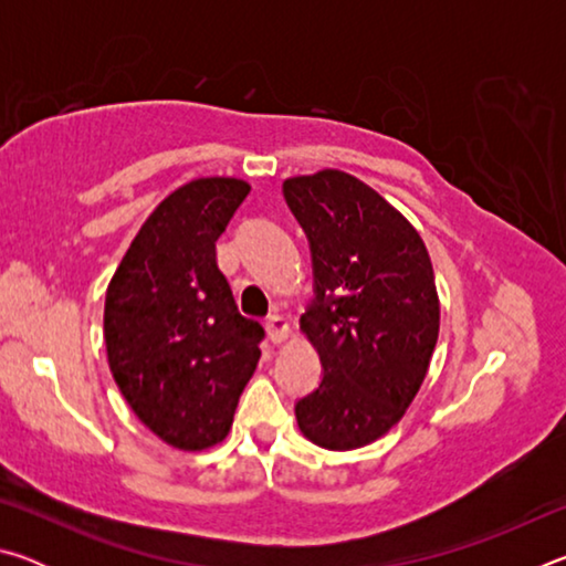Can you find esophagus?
Masks as SVG:
<instances>
[{"instance_id":"34e87169","label":"esophagus","mask_w":566,"mask_h":566,"mask_svg":"<svg viewBox=\"0 0 566 566\" xmlns=\"http://www.w3.org/2000/svg\"><path fill=\"white\" fill-rule=\"evenodd\" d=\"M266 332H270V339L274 344H282L290 337V322H286L282 314H272V317L266 319Z\"/></svg>"}]
</instances>
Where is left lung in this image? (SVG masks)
I'll use <instances>...</instances> for the list:
<instances>
[{
    "instance_id": "8db88e82",
    "label": "left lung",
    "mask_w": 566,
    "mask_h": 566,
    "mask_svg": "<svg viewBox=\"0 0 566 566\" xmlns=\"http://www.w3.org/2000/svg\"><path fill=\"white\" fill-rule=\"evenodd\" d=\"M282 189L310 239L317 300L300 329L324 367L296 401V424L317 447L349 452L385 437L427 377L439 337L432 260L409 219L347 171Z\"/></svg>"
}]
</instances>
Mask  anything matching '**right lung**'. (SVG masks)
<instances>
[{
    "label": "right lung",
    "instance_id": "obj_1",
    "mask_svg": "<svg viewBox=\"0 0 566 566\" xmlns=\"http://www.w3.org/2000/svg\"><path fill=\"white\" fill-rule=\"evenodd\" d=\"M244 179L199 177L147 217L104 300L112 377L161 442L202 452L232 429L264 329L239 314L217 239L249 195Z\"/></svg>",
    "mask_w": 566,
    "mask_h": 566
}]
</instances>
